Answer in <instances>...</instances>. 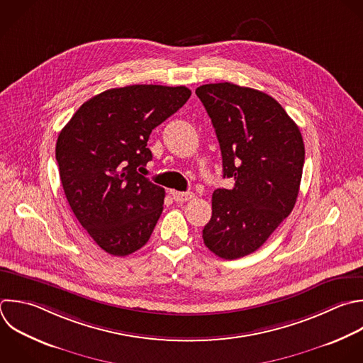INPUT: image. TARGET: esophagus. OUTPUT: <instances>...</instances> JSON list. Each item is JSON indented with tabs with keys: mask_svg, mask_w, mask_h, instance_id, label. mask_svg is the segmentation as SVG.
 Instances as JSON below:
<instances>
[{
	"mask_svg": "<svg viewBox=\"0 0 363 363\" xmlns=\"http://www.w3.org/2000/svg\"><path fill=\"white\" fill-rule=\"evenodd\" d=\"M170 194L173 196V199L176 200V201H179V203H182V201H189L190 199H193V193H190V191H170Z\"/></svg>",
	"mask_w": 363,
	"mask_h": 363,
	"instance_id": "obj_1",
	"label": "esophagus"
}]
</instances>
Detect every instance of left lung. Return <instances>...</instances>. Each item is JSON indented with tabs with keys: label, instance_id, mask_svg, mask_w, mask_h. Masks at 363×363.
Here are the masks:
<instances>
[{
	"label": "left lung",
	"instance_id": "1",
	"mask_svg": "<svg viewBox=\"0 0 363 363\" xmlns=\"http://www.w3.org/2000/svg\"><path fill=\"white\" fill-rule=\"evenodd\" d=\"M216 130L223 177L233 189L213 193L203 228L206 247L224 259L258 250L292 211L302 177V135L269 95L230 82L196 89Z\"/></svg>",
	"mask_w": 363,
	"mask_h": 363
}]
</instances>
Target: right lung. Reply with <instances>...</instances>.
Returning a JSON list of instances; mask_svg holds the SVG:
<instances>
[{"mask_svg":"<svg viewBox=\"0 0 363 363\" xmlns=\"http://www.w3.org/2000/svg\"><path fill=\"white\" fill-rule=\"evenodd\" d=\"M190 95L186 86L108 89L86 101L61 130L55 156L67 200L104 251L125 257L149 241L164 189L139 173L152 160L147 140Z\"/></svg>","mask_w":363,"mask_h":363,"instance_id":"right-lung-1","label":"right lung"}]
</instances>
